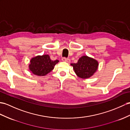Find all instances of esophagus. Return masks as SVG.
Masks as SVG:
<instances>
[{
	"label": "esophagus",
	"mask_w": 130,
	"mask_h": 130,
	"mask_svg": "<svg viewBox=\"0 0 130 130\" xmlns=\"http://www.w3.org/2000/svg\"><path fill=\"white\" fill-rule=\"evenodd\" d=\"M62 61L63 62H68V63H69L70 62V59H68V58H63L62 59Z\"/></svg>",
	"instance_id": "esophagus-1"
}]
</instances>
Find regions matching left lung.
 I'll list each match as a JSON object with an SVG mask.
<instances>
[{"mask_svg":"<svg viewBox=\"0 0 130 130\" xmlns=\"http://www.w3.org/2000/svg\"><path fill=\"white\" fill-rule=\"evenodd\" d=\"M75 73L78 77L88 79L93 76L99 66L97 60L87 56H83L79 58L77 63H72Z\"/></svg>","mask_w":130,"mask_h":130,"instance_id":"8db88e82","label":"left lung"}]
</instances>
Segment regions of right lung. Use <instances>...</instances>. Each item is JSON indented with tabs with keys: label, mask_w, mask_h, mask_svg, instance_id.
I'll use <instances>...</instances> for the list:
<instances>
[{
	"label": "right lung",
	"mask_w": 130,
	"mask_h": 130,
	"mask_svg": "<svg viewBox=\"0 0 130 130\" xmlns=\"http://www.w3.org/2000/svg\"><path fill=\"white\" fill-rule=\"evenodd\" d=\"M58 60L52 61L48 55H38L30 61L28 68L32 73L37 76H45L54 69Z\"/></svg>",
	"instance_id": "1"
}]
</instances>
